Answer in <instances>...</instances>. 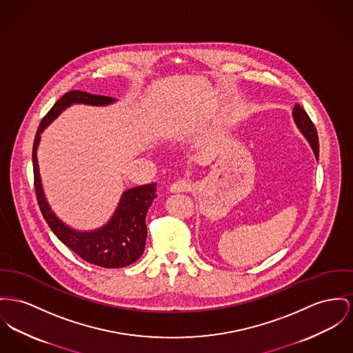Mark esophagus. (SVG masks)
<instances>
[{
    "label": "esophagus",
    "instance_id": "obj_1",
    "mask_svg": "<svg viewBox=\"0 0 353 353\" xmlns=\"http://www.w3.org/2000/svg\"><path fill=\"white\" fill-rule=\"evenodd\" d=\"M192 188V182L190 179H178L170 188L171 192H186Z\"/></svg>",
    "mask_w": 353,
    "mask_h": 353
}]
</instances>
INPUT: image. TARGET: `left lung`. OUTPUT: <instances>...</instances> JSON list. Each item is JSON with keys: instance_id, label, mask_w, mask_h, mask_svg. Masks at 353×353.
I'll use <instances>...</instances> for the list:
<instances>
[{"instance_id": "left-lung-1", "label": "left lung", "mask_w": 353, "mask_h": 353, "mask_svg": "<svg viewBox=\"0 0 353 353\" xmlns=\"http://www.w3.org/2000/svg\"><path fill=\"white\" fill-rule=\"evenodd\" d=\"M292 115H293L296 125L303 132L306 141H309V144H310V147L314 152V157L319 161V137H317V131H316L314 124L312 123V120L307 117L305 110H303V107L300 104L294 105Z\"/></svg>"}]
</instances>
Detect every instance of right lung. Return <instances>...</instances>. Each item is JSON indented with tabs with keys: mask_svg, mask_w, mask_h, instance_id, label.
Returning <instances> with one entry per match:
<instances>
[{
	"mask_svg": "<svg viewBox=\"0 0 353 353\" xmlns=\"http://www.w3.org/2000/svg\"><path fill=\"white\" fill-rule=\"evenodd\" d=\"M115 100L117 99L110 96L88 94L84 91L67 92L54 103L41 120L32 151L36 196L48 226L80 259L108 269L124 268L141 259L147 238L145 215L152 205V201L157 198V183L143 185L124 191L117 212H114L108 223L92 232H76L61 222L48 205L39 172L37 147L40 143V134L46 130L48 124L72 104L108 105Z\"/></svg>",
	"mask_w": 353,
	"mask_h": 353,
	"instance_id": "obj_1",
	"label": "right lung"
}]
</instances>
